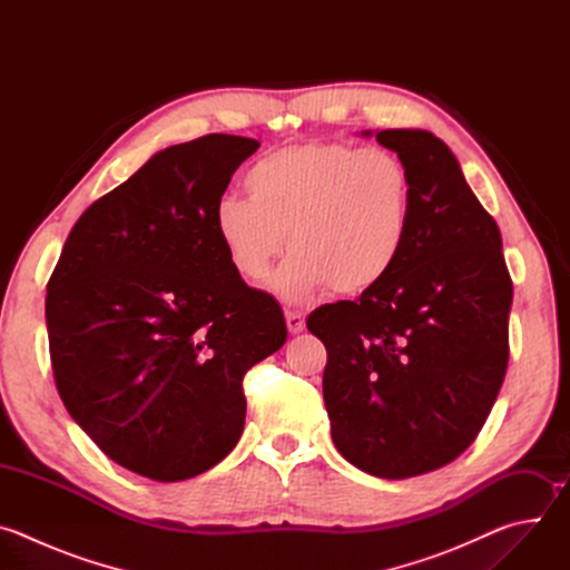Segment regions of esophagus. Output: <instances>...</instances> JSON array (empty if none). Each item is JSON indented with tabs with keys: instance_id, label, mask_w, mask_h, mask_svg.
Masks as SVG:
<instances>
[{
	"instance_id": "obj_1",
	"label": "esophagus",
	"mask_w": 570,
	"mask_h": 570,
	"mask_svg": "<svg viewBox=\"0 0 570 570\" xmlns=\"http://www.w3.org/2000/svg\"><path fill=\"white\" fill-rule=\"evenodd\" d=\"M286 327H288V332L291 334H299V332H304V315L302 313H297V311H286Z\"/></svg>"
}]
</instances>
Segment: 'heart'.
I'll return each mask as SVG.
<instances>
[{"mask_svg":"<svg viewBox=\"0 0 570 570\" xmlns=\"http://www.w3.org/2000/svg\"><path fill=\"white\" fill-rule=\"evenodd\" d=\"M250 198L225 194L214 227L232 268L262 282L286 248L273 279L286 302L330 288L361 295L396 266L411 227V176L383 148L299 144L279 148L248 171Z\"/></svg>","mask_w":570,"mask_h":570,"instance_id":"1","label":"heart"}]
</instances>
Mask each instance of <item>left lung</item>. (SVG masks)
Segmentation results:
<instances>
[{
	"instance_id": "1",
	"label": "left lung",
	"mask_w": 570,
	"mask_h": 570,
	"mask_svg": "<svg viewBox=\"0 0 570 570\" xmlns=\"http://www.w3.org/2000/svg\"><path fill=\"white\" fill-rule=\"evenodd\" d=\"M376 141L411 176L409 240L381 284L315 308L306 327L327 347L336 449L399 480L449 464L478 438L508 370L512 279L499 225L451 148L415 128Z\"/></svg>"
}]
</instances>
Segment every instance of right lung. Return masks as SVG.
I'll return each instance as SVG.
<instances>
[{
	"label": "right lung",
	"instance_id": "1",
	"mask_svg": "<svg viewBox=\"0 0 570 570\" xmlns=\"http://www.w3.org/2000/svg\"><path fill=\"white\" fill-rule=\"evenodd\" d=\"M257 139L155 153L71 227L47 284L49 354L71 420L157 482L218 464L246 424L243 376L286 343L277 299L232 268L214 205Z\"/></svg>",
	"mask_w": 570,
	"mask_h": 570
}]
</instances>
